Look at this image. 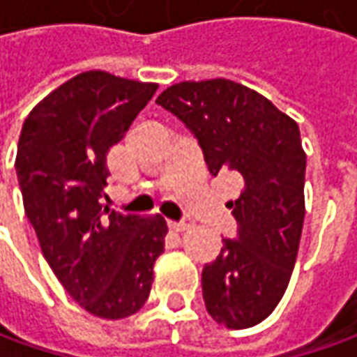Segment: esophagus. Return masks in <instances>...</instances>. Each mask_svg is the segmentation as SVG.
I'll return each instance as SVG.
<instances>
[{
    "instance_id": "1",
    "label": "esophagus",
    "mask_w": 357,
    "mask_h": 357,
    "mask_svg": "<svg viewBox=\"0 0 357 357\" xmlns=\"http://www.w3.org/2000/svg\"><path fill=\"white\" fill-rule=\"evenodd\" d=\"M186 228H188V225H185V222H169L171 232H185Z\"/></svg>"
}]
</instances>
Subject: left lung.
Segmentation results:
<instances>
[{
  "label": "left lung",
  "mask_w": 357,
  "mask_h": 357,
  "mask_svg": "<svg viewBox=\"0 0 357 357\" xmlns=\"http://www.w3.org/2000/svg\"><path fill=\"white\" fill-rule=\"evenodd\" d=\"M199 141L208 172L234 174L236 236L202 268V298L230 330L266 320L288 288L304 225L306 153L296 121L228 79L183 81L157 97Z\"/></svg>",
  "instance_id": "left-lung-1"
}]
</instances>
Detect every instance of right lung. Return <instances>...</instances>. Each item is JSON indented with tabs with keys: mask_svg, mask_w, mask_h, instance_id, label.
<instances>
[{
	"mask_svg": "<svg viewBox=\"0 0 357 357\" xmlns=\"http://www.w3.org/2000/svg\"><path fill=\"white\" fill-rule=\"evenodd\" d=\"M157 87L107 71L81 73L49 93L20 135L15 171L41 252L67 294L107 320L143 308L165 250L162 216H125L101 204L107 153Z\"/></svg>",
	"mask_w": 357,
	"mask_h": 357,
	"instance_id": "obj_1",
	"label": "right lung"
}]
</instances>
